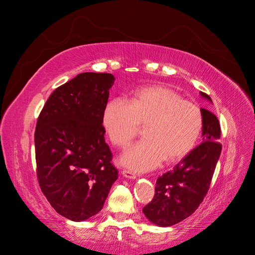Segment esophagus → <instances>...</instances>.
Segmentation results:
<instances>
[{
	"instance_id": "obj_1",
	"label": "esophagus",
	"mask_w": 255,
	"mask_h": 255,
	"mask_svg": "<svg viewBox=\"0 0 255 255\" xmlns=\"http://www.w3.org/2000/svg\"><path fill=\"white\" fill-rule=\"evenodd\" d=\"M122 175L126 177V179H130V180H134L137 177L136 173L133 172L132 170H123L122 171Z\"/></svg>"
}]
</instances>
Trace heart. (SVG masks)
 <instances>
[{
    "label": "heart",
    "instance_id": "1",
    "mask_svg": "<svg viewBox=\"0 0 255 255\" xmlns=\"http://www.w3.org/2000/svg\"><path fill=\"white\" fill-rule=\"evenodd\" d=\"M103 128L111 141L125 148L139 130L144 139L130 145L120 163L135 171H149L180 160L196 145L202 132L201 110L183 100L174 90L155 85L137 89L128 103L115 99L107 103L102 116Z\"/></svg>",
    "mask_w": 255,
    "mask_h": 255
}]
</instances>
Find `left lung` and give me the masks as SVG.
I'll return each mask as SVG.
<instances>
[{
  "label": "left lung",
  "mask_w": 255,
  "mask_h": 255,
  "mask_svg": "<svg viewBox=\"0 0 255 255\" xmlns=\"http://www.w3.org/2000/svg\"><path fill=\"white\" fill-rule=\"evenodd\" d=\"M213 103L210 96L200 92ZM202 142L192 149L172 171L159 176L155 195L143 207V214L153 225L170 227L186 219L199 207L210 188L216 165L220 157V126L216 116L201 109Z\"/></svg>",
  "instance_id": "left-lung-1"
}]
</instances>
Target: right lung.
<instances>
[{
	"instance_id": "right-lung-1",
	"label": "right lung",
	"mask_w": 255,
	"mask_h": 255,
	"mask_svg": "<svg viewBox=\"0 0 255 255\" xmlns=\"http://www.w3.org/2000/svg\"><path fill=\"white\" fill-rule=\"evenodd\" d=\"M115 78L84 72L53 91L35 132L37 177L58 214L84 221L102 210L118 170L102 116Z\"/></svg>"
}]
</instances>
